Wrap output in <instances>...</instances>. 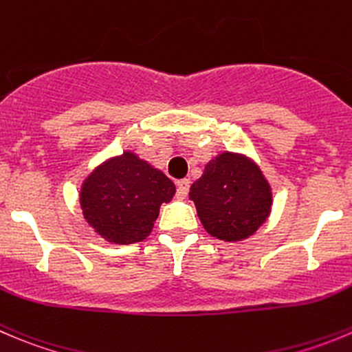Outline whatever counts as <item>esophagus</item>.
<instances>
[{"instance_id": "obj_1", "label": "esophagus", "mask_w": 352, "mask_h": 352, "mask_svg": "<svg viewBox=\"0 0 352 352\" xmlns=\"http://www.w3.org/2000/svg\"><path fill=\"white\" fill-rule=\"evenodd\" d=\"M190 187V180L189 179H182L177 182V196L179 197H186L187 192H189Z\"/></svg>"}]
</instances>
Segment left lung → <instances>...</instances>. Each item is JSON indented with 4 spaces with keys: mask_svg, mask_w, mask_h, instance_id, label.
Masks as SVG:
<instances>
[{
    "mask_svg": "<svg viewBox=\"0 0 352 352\" xmlns=\"http://www.w3.org/2000/svg\"><path fill=\"white\" fill-rule=\"evenodd\" d=\"M204 230L221 241H242L267 220L272 190L258 165L235 153L211 160L201 179L190 186Z\"/></svg>",
    "mask_w": 352,
    "mask_h": 352,
    "instance_id": "obj_1",
    "label": "left lung"
}]
</instances>
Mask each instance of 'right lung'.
Masks as SVG:
<instances>
[{
    "mask_svg": "<svg viewBox=\"0 0 352 352\" xmlns=\"http://www.w3.org/2000/svg\"><path fill=\"white\" fill-rule=\"evenodd\" d=\"M175 194L172 180L134 153L108 160L91 173L80 190L87 223L107 241L134 244L153 230L162 203Z\"/></svg>",
    "mask_w": 352,
    "mask_h": 352,
    "instance_id": "right-lung-1",
    "label": "right lung"
}]
</instances>
